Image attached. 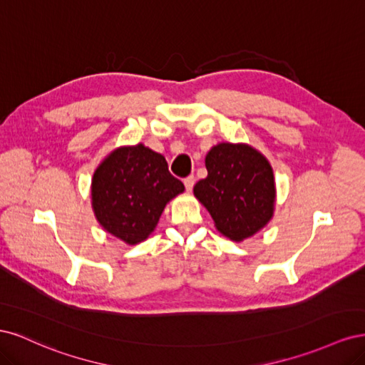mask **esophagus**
<instances>
[{
  "mask_svg": "<svg viewBox=\"0 0 365 365\" xmlns=\"http://www.w3.org/2000/svg\"><path fill=\"white\" fill-rule=\"evenodd\" d=\"M184 185H185V189L190 192L193 189V185H195V176L189 175L187 178H184Z\"/></svg>",
  "mask_w": 365,
  "mask_h": 365,
  "instance_id": "esophagus-1",
  "label": "esophagus"
}]
</instances>
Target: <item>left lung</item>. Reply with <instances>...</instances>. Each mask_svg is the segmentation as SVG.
Returning a JSON list of instances; mask_svg holds the SVG:
<instances>
[{
    "label": "left lung",
    "instance_id": "8db88e82",
    "mask_svg": "<svg viewBox=\"0 0 365 365\" xmlns=\"http://www.w3.org/2000/svg\"><path fill=\"white\" fill-rule=\"evenodd\" d=\"M207 178L195 196L212 215L216 228L231 240H244L268 224L275 187L269 163L247 145L220 143L205 157Z\"/></svg>",
    "mask_w": 365,
    "mask_h": 365
}]
</instances>
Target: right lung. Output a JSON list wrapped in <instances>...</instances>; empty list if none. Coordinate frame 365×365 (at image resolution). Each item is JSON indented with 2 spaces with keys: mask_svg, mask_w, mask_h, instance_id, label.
Segmentation results:
<instances>
[{
  "mask_svg": "<svg viewBox=\"0 0 365 365\" xmlns=\"http://www.w3.org/2000/svg\"><path fill=\"white\" fill-rule=\"evenodd\" d=\"M181 192L184 184L165 158L143 145L114 150L97 168L91 187L97 220L129 245L152 233L165 204Z\"/></svg>",
  "mask_w": 365,
  "mask_h": 365,
  "instance_id": "1",
  "label": "right lung"
}]
</instances>
